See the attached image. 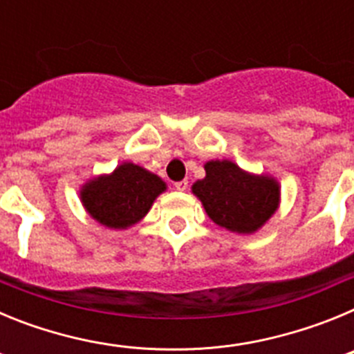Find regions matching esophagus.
<instances>
[{
	"mask_svg": "<svg viewBox=\"0 0 354 354\" xmlns=\"http://www.w3.org/2000/svg\"><path fill=\"white\" fill-rule=\"evenodd\" d=\"M174 186H175V189H179V192H184V189H187V180L186 179L179 180V183H175Z\"/></svg>",
	"mask_w": 354,
	"mask_h": 354,
	"instance_id": "34e87169",
	"label": "esophagus"
}]
</instances>
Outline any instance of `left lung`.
<instances>
[{
	"label": "left lung",
	"instance_id": "obj_1",
	"mask_svg": "<svg viewBox=\"0 0 354 354\" xmlns=\"http://www.w3.org/2000/svg\"><path fill=\"white\" fill-rule=\"evenodd\" d=\"M205 177L192 192L207 216L230 232L253 234L270 220L280 204V186L270 175L241 170L228 159L205 162Z\"/></svg>",
	"mask_w": 354,
	"mask_h": 354
}]
</instances>
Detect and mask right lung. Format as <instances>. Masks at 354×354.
Returning <instances> with one entry per match:
<instances>
[{
  "label": "right lung",
  "instance_id": "add662e5",
  "mask_svg": "<svg viewBox=\"0 0 354 354\" xmlns=\"http://www.w3.org/2000/svg\"><path fill=\"white\" fill-rule=\"evenodd\" d=\"M165 189L161 177L134 162H122L111 174L88 180L80 195L93 220L108 228H127L142 220Z\"/></svg>",
  "mask_w": 354,
  "mask_h": 354
}]
</instances>
